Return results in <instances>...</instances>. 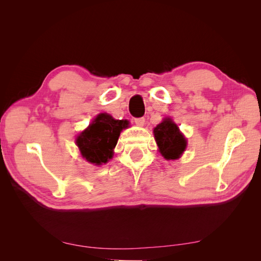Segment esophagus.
Returning a JSON list of instances; mask_svg holds the SVG:
<instances>
[{
    "label": "esophagus",
    "mask_w": 261,
    "mask_h": 261,
    "mask_svg": "<svg viewBox=\"0 0 261 261\" xmlns=\"http://www.w3.org/2000/svg\"><path fill=\"white\" fill-rule=\"evenodd\" d=\"M135 124L137 126H139V127H141V126H144V124H145V117L135 118Z\"/></svg>",
    "instance_id": "1"
}]
</instances>
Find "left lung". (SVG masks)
<instances>
[{
	"label": "left lung",
	"mask_w": 261,
	"mask_h": 261,
	"mask_svg": "<svg viewBox=\"0 0 261 261\" xmlns=\"http://www.w3.org/2000/svg\"><path fill=\"white\" fill-rule=\"evenodd\" d=\"M153 135L160 153L167 160H176L185 151L187 140L172 118L167 117L158 124Z\"/></svg>",
	"instance_id": "1"
}]
</instances>
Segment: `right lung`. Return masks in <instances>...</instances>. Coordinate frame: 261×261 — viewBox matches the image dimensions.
<instances>
[{"mask_svg":"<svg viewBox=\"0 0 261 261\" xmlns=\"http://www.w3.org/2000/svg\"><path fill=\"white\" fill-rule=\"evenodd\" d=\"M128 121L114 120L108 113H100L92 123L76 138L83 158L94 164H106L113 156L118 137L123 129L128 127Z\"/></svg>","mask_w":261,"mask_h":261,"instance_id":"add662e5","label":"right lung"}]
</instances>
